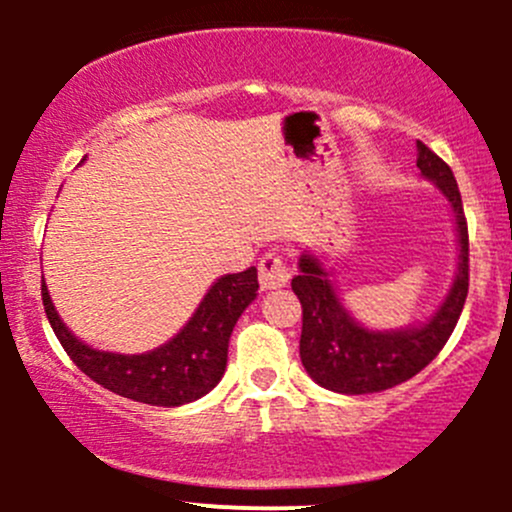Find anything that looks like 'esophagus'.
<instances>
[{
	"instance_id": "34e87169",
	"label": "esophagus",
	"mask_w": 512,
	"mask_h": 512,
	"mask_svg": "<svg viewBox=\"0 0 512 512\" xmlns=\"http://www.w3.org/2000/svg\"><path fill=\"white\" fill-rule=\"evenodd\" d=\"M257 272H260V285L262 289H277V287H285L289 282V262L282 257V252L272 250L265 252L257 262Z\"/></svg>"
}]
</instances>
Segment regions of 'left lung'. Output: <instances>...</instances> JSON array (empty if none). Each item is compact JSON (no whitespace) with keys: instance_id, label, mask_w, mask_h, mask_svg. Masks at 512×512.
Here are the masks:
<instances>
[{"instance_id":"1","label":"left lung","mask_w":512,"mask_h":512,"mask_svg":"<svg viewBox=\"0 0 512 512\" xmlns=\"http://www.w3.org/2000/svg\"><path fill=\"white\" fill-rule=\"evenodd\" d=\"M416 165L426 178H431L443 190L453 215H456L458 242H461L456 282L436 317L423 324L421 329L369 332L344 312L317 257L302 255L299 275H294L292 280V292L302 304L299 356H302L307 374L329 391L374 394V391L404 384L406 379L426 369L446 347L463 312L471 270H468V223L466 213H463L461 190H458L453 170L448 168L446 160L438 158L421 141H418Z\"/></svg>"}]
</instances>
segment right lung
Instances as JSON below:
<instances>
[{
    "label": "right lung",
    "mask_w": 512,
    "mask_h": 512,
    "mask_svg": "<svg viewBox=\"0 0 512 512\" xmlns=\"http://www.w3.org/2000/svg\"><path fill=\"white\" fill-rule=\"evenodd\" d=\"M257 287L255 267L220 277L178 337L133 356L98 352L79 342L56 314L46 285H41V302L64 352L89 379L141 404L180 406L205 396L223 379L232 327L255 299Z\"/></svg>",
    "instance_id": "right-lung-1"
}]
</instances>
